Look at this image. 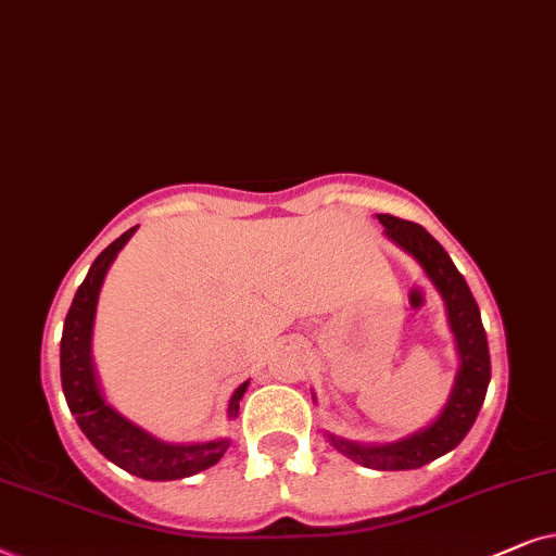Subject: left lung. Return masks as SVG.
I'll return each instance as SVG.
<instances>
[{
  "instance_id": "obj_1",
  "label": "left lung",
  "mask_w": 556,
  "mask_h": 556,
  "mask_svg": "<svg viewBox=\"0 0 556 556\" xmlns=\"http://www.w3.org/2000/svg\"><path fill=\"white\" fill-rule=\"evenodd\" d=\"M379 220L389 239L396 241L404 251H409L425 266L429 279L440 290L447 305L450 328L455 332L463 366L457 371V381L447 406L442 409L438 421H432L421 432L399 440L394 445L381 447L353 445V442L336 438L330 440L338 453L351 457L353 463L364 465V468L414 470L455 450L465 434L470 432L472 421H476L480 406H483L488 381H491V353H488V338L483 320H480L478 302L472 298L463 274L457 271L453 258L440 247V241L414 220L389 216V213H379Z\"/></svg>"
}]
</instances>
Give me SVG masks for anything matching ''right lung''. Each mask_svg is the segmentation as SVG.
I'll return each instance as SVG.
<instances>
[{"mask_svg":"<svg viewBox=\"0 0 556 556\" xmlns=\"http://www.w3.org/2000/svg\"><path fill=\"white\" fill-rule=\"evenodd\" d=\"M137 231L129 228L114 243L96 256V262L88 269L84 285L78 287L73 305L65 315L63 338H61V381L63 394L68 402V409L76 417L78 427L91 440V445L103 457L118 465L122 470L144 480H180L201 472L211 465H216L228 450V440L205 442V445H165L154 440L144 429H139L111 409L103 402L99 383H96L93 364H91V330L96 315V300L103 277H106L109 264L114 262L124 243ZM249 381L241 383L231 396L228 412H239V399L247 391Z\"/></svg>","mask_w":556,"mask_h":556,"instance_id":"right-lung-1","label":"right lung"}]
</instances>
